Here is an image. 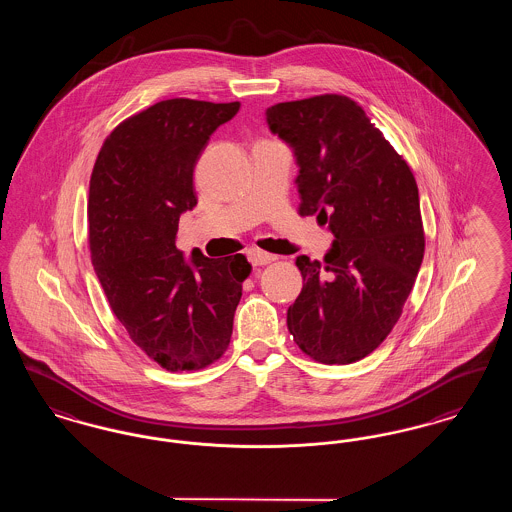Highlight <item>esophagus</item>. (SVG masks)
Returning a JSON list of instances; mask_svg holds the SVG:
<instances>
[{
    "label": "esophagus",
    "instance_id": "1",
    "mask_svg": "<svg viewBox=\"0 0 512 512\" xmlns=\"http://www.w3.org/2000/svg\"><path fill=\"white\" fill-rule=\"evenodd\" d=\"M247 259L251 261L253 267H263V265H268V263L276 261V255L267 253V251H263V249H251V251L247 253Z\"/></svg>",
    "mask_w": 512,
    "mask_h": 512
}]
</instances>
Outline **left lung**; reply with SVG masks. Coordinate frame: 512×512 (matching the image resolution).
<instances>
[{"label":"left lung","mask_w":512,"mask_h":512,"mask_svg":"<svg viewBox=\"0 0 512 512\" xmlns=\"http://www.w3.org/2000/svg\"><path fill=\"white\" fill-rule=\"evenodd\" d=\"M267 122L295 153L299 215H317L336 238L322 263L297 257L303 290L288 330L318 363L361 361L388 338L422 265L413 171L347 96L276 103Z\"/></svg>","instance_id":"obj_1"}]
</instances>
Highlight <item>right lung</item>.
Masks as SVG:
<instances>
[{"label": "right lung", "mask_w": 512, "mask_h": 512, "mask_svg": "<svg viewBox=\"0 0 512 512\" xmlns=\"http://www.w3.org/2000/svg\"><path fill=\"white\" fill-rule=\"evenodd\" d=\"M240 101H159L103 142L90 178V253L111 311L149 359L171 370L213 365L228 349L245 255L190 261L176 247L178 220L197 205L194 167Z\"/></svg>", "instance_id": "obj_1"}]
</instances>
